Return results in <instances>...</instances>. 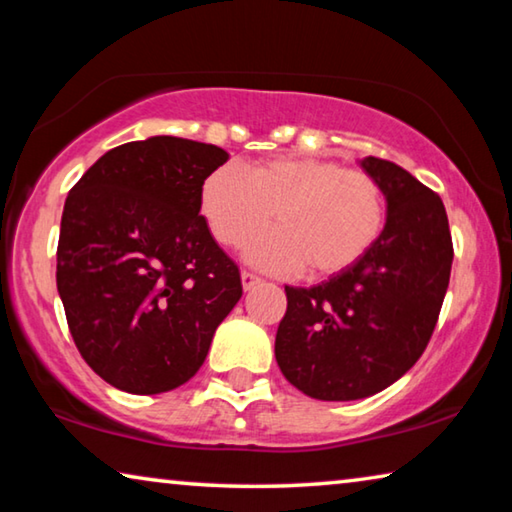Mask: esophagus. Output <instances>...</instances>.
Here are the masks:
<instances>
[{
  "instance_id": "esophagus-1",
  "label": "esophagus",
  "mask_w": 512,
  "mask_h": 512,
  "mask_svg": "<svg viewBox=\"0 0 512 512\" xmlns=\"http://www.w3.org/2000/svg\"><path fill=\"white\" fill-rule=\"evenodd\" d=\"M259 282H262V280H259V277L257 275H253V273H248V271H244V273H241V284H244V291H250V289H253V287H257V284Z\"/></svg>"
}]
</instances>
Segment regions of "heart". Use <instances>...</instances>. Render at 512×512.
<instances>
[{"instance_id":"1","label":"heart","mask_w":512,"mask_h":512,"mask_svg":"<svg viewBox=\"0 0 512 512\" xmlns=\"http://www.w3.org/2000/svg\"><path fill=\"white\" fill-rule=\"evenodd\" d=\"M198 207L221 246H239L275 219L277 230L244 248L268 273L311 280L348 271L386 223L384 189L370 173L311 155H277L253 164H223L203 180Z\"/></svg>"}]
</instances>
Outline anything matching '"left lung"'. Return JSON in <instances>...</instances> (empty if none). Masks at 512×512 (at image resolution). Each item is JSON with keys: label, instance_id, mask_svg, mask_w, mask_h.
<instances>
[{"label": "left lung", "instance_id": "left-lung-1", "mask_svg": "<svg viewBox=\"0 0 512 512\" xmlns=\"http://www.w3.org/2000/svg\"><path fill=\"white\" fill-rule=\"evenodd\" d=\"M361 167L386 196L377 244L316 287H284L275 336L282 375L323 402L361 400L400 379L427 348L452 273L440 196L395 162L368 155Z\"/></svg>", "mask_w": 512, "mask_h": 512}]
</instances>
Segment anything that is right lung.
Segmentation results:
<instances>
[{
	"instance_id": "obj_1",
	"label": "right lung",
	"mask_w": 512,
	"mask_h": 512,
	"mask_svg": "<svg viewBox=\"0 0 512 512\" xmlns=\"http://www.w3.org/2000/svg\"><path fill=\"white\" fill-rule=\"evenodd\" d=\"M223 162L219 146L158 135L110 149L69 189L58 293L81 357L119 391L183 386L241 298L237 264L198 214Z\"/></svg>"
}]
</instances>
